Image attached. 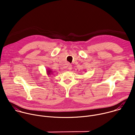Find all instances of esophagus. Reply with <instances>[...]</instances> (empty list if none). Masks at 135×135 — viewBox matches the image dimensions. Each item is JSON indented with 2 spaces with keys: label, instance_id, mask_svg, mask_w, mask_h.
<instances>
[{
  "label": "esophagus",
  "instance_id": "34e87169",
  "mask_svg": "<svg viewBox=\"0 0 135 135\" xmlns=\"http://www.w3.org/2000/svg\"><path fill=\"white\" fill-rule=\"evenodd\" d=\"M68 69L69 70H70L72 69V66H71V65H70V64H69V65H68Z\"/></svg>",
  "mask_w": 135,
  "mask_h": 135
}]
</instances>
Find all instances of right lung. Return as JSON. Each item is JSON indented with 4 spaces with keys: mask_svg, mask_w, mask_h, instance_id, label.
I'll return each mask as SVG.
<instances>
[{
    "mask_svg": "<svg viewBox=\"0 0 135 135\" xmlns=\"http://www.w3.org/2000/svg\"><path fill=\"white\" fill-rule=\"evenodd\" d=\"M46 73H47V75L49 76H51L52 74H53V71L51 70V69H50V68H48V69H47V70H46Z\"/></svg>",
    "mask_w": 135,
    "mask_h": 135,
    "instance_id": "right-lung-1",
    "label": "right lung"
}]
</instances>
